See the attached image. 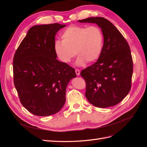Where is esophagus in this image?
Here are the masks:
<instances>
[{
	"label": "esophagus",
	"instance_id": "34e87169",
	"mask_svg": "<svg viewBox=\"0 0 147 147\" xmlns=\"http://www.w3.org/2000/svg\"><path fill=\"white\" fill-rule=\"evenodd\" d=\"M75 73H76L77 75H80V70L79 69H75Z\"/></svg>",
	"mask_w": 147,
	"mask_h": 147
}]
</instances>
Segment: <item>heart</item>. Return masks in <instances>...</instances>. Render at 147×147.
<instances>
[{"label":"heart","mask_w":147,"mask_h":147,"mask_svg":"<svg viewBox=\"0 0 147 147\" xmlns=\"http://www.w3.org/2000/svg\"><path fill=\"white\" fill-rule=\"evenodd\" d=\"M61 37L62 41L57 40L55 42V50L63 63H70L75 53L78 56V65L84 64L86 61L93 63L100 56L104 35L98 26H71L62 32Z\"/></svg>","instance_id":"obj_1"}]
</instances>
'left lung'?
<instances>
[{
  "instance_id": "left-lung-1",
  "label": "left lung",
  "mask_w": 147,
  "mask_h": 147,
  "mask_svg": "<svg viewBox=\"0 0 147 147\" xmlns=\"http://www.w3.org/2000/svg\"><path fill=\"white\" fill-rule=\"evenodd\" d=\"M78 22L97 24L104 35L99 59L80 73L86 82L85 96L97 107L117 105L131 88L133 61L130 47L121 32L104 18H88Z\"/></svg>"
}]
</instances>
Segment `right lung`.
<instances>
[{"label": "right lung", "mask_w": 147, "mask_h": 147, "mask_svg": "<svg viewBox=\"0 0 147 147\" xmlns=\"http://www.w3.org/2000/svg\"><path fill=\"white\" fill-rule=\"evenodd\" d=\"M65 25L34 26L15 53L13 81L21 104L37 116L54 115L65 102L66 87L75 69L56 59L55 35Z\"/></svg>", "instance_id": "add662e5"}]
</instances>
